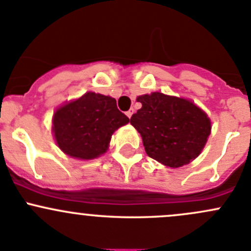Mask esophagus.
Instances as JSON below:
<instances>
[{"instance_id":"esophagus-1","label":"esophagus","mask_w":251,"mask_h":251,"mask_svg":"<svg viewBox=\"0 0 251 251\" xmlns=\"http://www.w3.org/2000/svg\"><path fill=\"white\" fill-rule=\"evenodd\" d=\"M132 114H133V109H130V110L126 111V115H127L128 118H131V116H132Z\"/></svg>"}]
</instances>
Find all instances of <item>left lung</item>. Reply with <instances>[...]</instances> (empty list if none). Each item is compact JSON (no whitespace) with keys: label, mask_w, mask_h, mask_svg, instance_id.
<instances>
[{"label":"left lung","mask_w":251,"mask_h":251,"mask_svg":"<svg viewBox=\"0 0 251 251\" xmlns=\"http://www.w3.org/2000/svg\"><path fill=\"white\" fill-rule=\"evenodd\" d=\"M142 108L130 123L141 133L146 153L170 168L196 159L206 143L211 123L191 100L160 92L140 96Z\"/></svg>","instance_id":"8db88e82"}]
</instances>
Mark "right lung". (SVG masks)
<instances>
[{
    "instance_id": "right-lung-1",
    "label": "right lung",
    "mask_w": 251,
    "mask_h": 251,
    "mask_svg": "<svg viewBox=\"0 0 251 251\" xmlns=\"http://www.w3.org/2000/svg\"><path fill=\"white\" fill-rule=\"evenodd\" d=\"M130 119L108 96L87 92L63 105L53 116V132L58 147L70 156L93 159L105 153L111 135Z\"/></svg>"
}]
</instances>
